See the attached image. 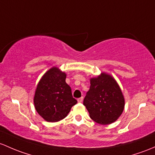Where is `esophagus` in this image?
<instances>
[{
    "instance_id": "34e87169",
    "label": "esophagus",
    "mask_w": 155,
    "mask_h": 155,
    "mask_svg": "<svg viewBox=\"0 0 155 155\" xmlns=\"http://www.w3.org/2000/svg\"><path fill=\"white\" fill-rule=\"evenodd\" d=\"M77 101H78V102H82V101H83V97H80V98L78 99H77Z\"/></svg>"
}]
</instances>
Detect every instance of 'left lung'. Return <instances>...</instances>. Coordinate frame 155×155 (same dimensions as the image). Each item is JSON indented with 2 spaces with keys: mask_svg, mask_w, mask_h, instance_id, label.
Instances as JSON below:
<instances>
[{
  "mask_svg": "<svg viewBox=\"0 0 155 155\" xmlns=\"http://www.w3.org/2000/svg\"><path fill=\"white\" fill-rule=\"evenodd\" d=\"M90 117L101 125L115 122L123 113L125 99L114 79L105 73L91 79L90 89L83 102Z\"/></svg>",
  "mask_w": 155,
  "mask_h": 155,
  "instance_id": "left-lung-1",
  "label": "left lung"
}]
</instances>
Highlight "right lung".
I'll use <instances>...</instances> for the list:
<instances>
[{
  "label": "right lung",
  "mask_w": 155,
  "mask_h": 155,
  "mask_svg": "<svg viewBox=\"0 0 155 155\" xmlns=\"http://www.w3.org/2000/svg\"><path fill=\"white\" fill-rule=\"evenodd\" d=\"M66 73L53 67L39 81L34 97L35 110L48 122H58L68 116L77 103L66 82Z\"/></svg>",
  "instance_id": "1"
}]
</instances>
